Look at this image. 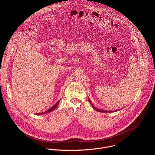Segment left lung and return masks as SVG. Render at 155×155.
Here are the masks:
<instances>
[{
  "label": "left lung",
  "mask_w": 155,
  "mask_h": 155,
  "mask_svg": "<svg viewBox=\"0 0 155 155\" xmlns=\"http://www.w3.org/2000/svg\"><path fill=\"white\" fill-rule=\"evenodd\" d=\"M88 101L90 102V103L91 104V105H92V107H93V108L94 109V110H97V111H98V112H106V113H112V112H116L117 110H115V111H111V110H110V111H107V110H99V109H97V108H96L94 105H93V104H92V102H91V101L90 100V99L88 98ZM118 110H117V111H118Z\"/></svg>",
  "instance_id": "left-lung-1"
}]
</instances>
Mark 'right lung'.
Wrapping results in <instances>:
<instances>
[{
  "label": "right lung",
  "instance_id": "1",
  "mask_svg": "<svg viewBox=\"0 0 155 155\" xmlns=\"http://www.w3.org/2000/svg\"><path fill=\"white\" fill-rule=\"evenodd\" d=\"M59 101H58L57 102H56V104H55L53 106H52L50 108H49L48 110H47V111H45V112H41V113H38V114H36V115H43V114H48V113H50V112H52V111H53V110L57 107V106L58 105V104H59Z\"/></svg>",
  "mask_w": 155,
  "mask_h": 155
}]
</instances>
